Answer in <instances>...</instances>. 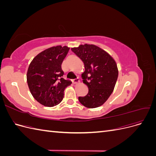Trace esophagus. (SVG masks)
Returning a JSON list of instances; mask_svg holds the SVG:
<instances>
[{"instance_id":"34e87169","label":"esophagus","mask_w":156,"mask_h":156,"mask_svg":"<svg viewBox=\"0 0 156 156\" xmlns=\"http://www.w3.org/2000/svg\"><path fill=\"white\" fill-rule=\"evenodd\" d=\"M80 82V80L77 78V79H73L72 80V83H73V84H77V83H79Z\"/></svg>"}]
</instances>
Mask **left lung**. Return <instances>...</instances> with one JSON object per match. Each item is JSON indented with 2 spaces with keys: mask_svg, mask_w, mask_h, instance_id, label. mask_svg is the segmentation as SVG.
I'll list each match as a JSON object with an SVG mask.
<instances>
[{
  "mask_svg": "<svg viewBox=\"0 0 156 156\" xmlns=\"http://www.w3.org/2000/svg\"><path fill=\"white\" fill-rule=\"evenodd\" d=\"M72 51L84 62L85 70L81 75L88 88L87 95L79 97V101L90 108L102 105L111 95L117 81L119 70L115 60L95 45H80Z\"/></svg>",
  "mask_w": 156,
  "mask_h": 156,
  "instance_id": "obj_1",
  "label": "left lung"
}]
</instances>
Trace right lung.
<instances>
[{"label": "right lung", "mask_w": 156, "mask_h": 156, "mask_svg": "<svg viewBox=\"0 0 156 156\" xmlns=\"http://www.w3.org/2000/svg\"><path fill=\"white\" fill-rule=\"evenodd\" d=\"M69 48L57 45L37 55L30 62L27 81L35 100L46 107H54L62 101L65 88L72 84L65 80L61 65Z\"/></svg>", "instance_id": "add662e5"}]
</instances>
